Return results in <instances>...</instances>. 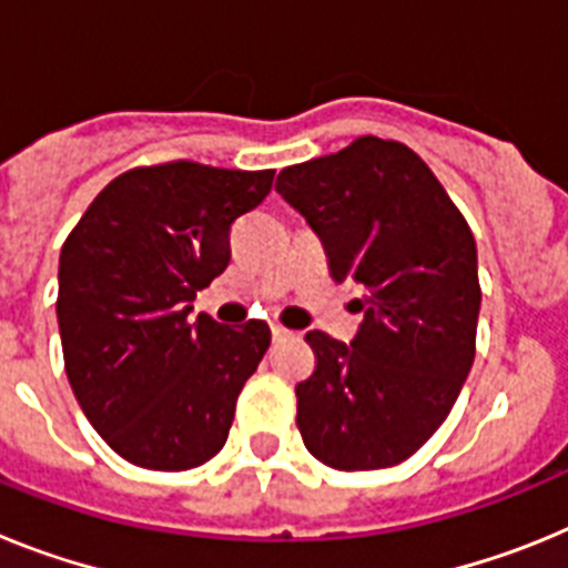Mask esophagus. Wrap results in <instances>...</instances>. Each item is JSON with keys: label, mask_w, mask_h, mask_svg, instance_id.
Segmentation results:
<instances>
[{"label": "esophagus", "mask_w": 568, "mask_h": 568, "mask_svg": "<svg viewBox=\"0 0 568 568\" xmlns=\"http://www.w3.org/2000/svg\"><path fill=\"white\" fill-rule=\"evenodd\" d=\"M270 329H273V338H275V341H281V338H290V335H295L293 329L281 327V324H273V327H270Z\"/></svg>", "instance_id": "obj_1"}]
</instances>
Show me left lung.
I'll use <instances>...</instances> for the list:
<instances>
[{
    "instance_id": "8db88e82",
    "label": "left lung",
    "mask_w": 568,
    "mask_h": 568,
    "mask_svg": "<svg viewBox=\"0 0 568 568\" xmlns=\"http://www.w3.org/2000/svg\"><path fill=\"white\" fill-rule=\"evenodd\" d=\"M278 190L321 239L329 275L364 313L349 344L313 329L315 369L295 386L310 455L341 471L386 469L446 420L475 361V239L435 173L400 142L361 135L293 164Z\"/></svg>"
}]
</instances>
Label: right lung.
Here are the masks:
<instances>
[{"label": "right lung", "mask_w": 568, "mask_h": 568, "mask_svg": "<svg viewBox=\"0 0 568 568\" xmlns=\"http://www.w3.org/2000/svg\"><path fill=\"white\" fill-rule=\"evenodd\" d=\"M275 170L168 162L115 175L59 255L64 373L113 453L155 471L222 453L235 400L270 346L264 321H190L230 264V227Z\"/></svg>", "instance_id": "1"}]
</instances>
